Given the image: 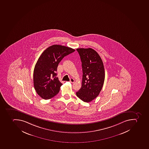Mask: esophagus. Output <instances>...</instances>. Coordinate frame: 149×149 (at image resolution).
<instances>
[{"mask_svg": "<svg viewBox=\"0 0 149 149\" xmlns=\"http://www.w3.org/2000/svg\"><path fill=\"white\" fill-rule=\"evenodd\" d=\"M74 79H72V78H71V79H70V83H73L74 82Z\"/></svg>", "mask_w": 149, "mask_h": 149, "instance_id": "esophagus-1", "label": "esophagus"}]
</instances>
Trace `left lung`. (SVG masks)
I'll return each mask as SVG.
<instances>
[{
  "instance_id": "1",
  "label": "left lung",
  "mask_w": 149,
  "mask_h": 149,
  "mask_svg": "<svg viewBox=\"0 0 149 149\" xmlns=\"http://www.w3.org/2000/svg\"><path fill=\"white\" fill-rule=\"evenodd\" d=\"M82 67V86L76 95L80 100L89 102L99 95L105 80V70L98 53L91 48L77 49Z\"/></svg>"
}]
</instances>
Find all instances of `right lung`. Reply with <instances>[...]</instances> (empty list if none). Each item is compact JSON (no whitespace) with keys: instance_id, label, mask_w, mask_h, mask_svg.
Listing matches in <instances>:
<instances>
[{"instance_id":"obj_1","label":"right lung","mask_w":149,"mask_h":149,"mask_svg":"<svg viewBox=\"0 0 149 149\" xmlns=\"http://www.w3.org/2000/svg\"><path fill=\"white\" fill-rule=\"evenodd\" d=\"M68 47L53 45L40 55L33 70V85L42 99L53 98L59 93L62 84L56 77L57 66L64 56L75 51Z\"/></svg>"}]
</instances>
